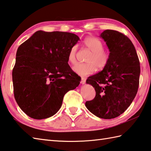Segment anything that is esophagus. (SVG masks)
Instances as JSON below:
<instances>
[{"label": "esophagus", "mask_w": 151, "mask_h": 151, "mask_svg": "<svg viewBox=\"0 0 151 151\" xmlns=\"http://www.w3.org/2000/svg\"><path fill=\"white\" fill-rule=\"evenodd\" d=\"M86 82V79L85 78H81V84H85Z\"/></svg>", "instance_id": "34e87169"}]
</instances>
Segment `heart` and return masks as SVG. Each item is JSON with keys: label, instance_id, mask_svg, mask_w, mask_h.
I'll use <instances>...</instances> for the list:
<instances>
[{"label": "heart", "instance_id": "heart-1", "mask_svg": "<svg viewBox=\"0 0 151 151\" xmlns=\"http://www.w3.org/2000/svg\"><path fill=\"white\" fill-rule=\"evenodd\" d=\"M83 44L87 48L92 51L87 58L86 63H78L73 66L72 70L78 74L85 76L94 73L97 69H102L108 63L109 55L107 51L104 50V44L100 40L95 37H87ZM77 46L74 45L70 49L68 56V60L71 64H74L76 61V55Z\"/></svg>", "mask_w": 151, "mask_h": 151}]
</instances>
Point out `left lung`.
Listing matches in <instances>:
<instances>
[{"instance_id": "obj_1", "label": "left lung", "mask_w": 151, "mask_h": 151, "mask_svg": "<svg viewBox=\"0 0 151 151\" xmlns=\"http://www.w3.org/2000/svg\"><path fill=\"white\" fill-rule=\"evenodd\" d=\"M100 37L109 49V58L101 72L86 81L94 88L96 96L86 101L85 106L98 117L111 119L124 113L136 96L140 64L134 45L127 36L106 30Z\"/></svg>"}]
</instances>
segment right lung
<instances>
[{
    "label": "right lung",
    "instance_id": "obj_1",
    "mask_svg": "<svg viewBox=\"0 0 151 151\" xmlns=\"http://www.w3.org/2000/svg\"><path fill=\"white\" fill-rule=\"evenodd\" d=\"M75 34L38 30L17 49L12 71L14 97L30 117L44 119L57 113L64 96L80 83L68 64Z\"/></svg>",
    "mask_w": 151,
    "mask_h": 151
}]
</instances>
